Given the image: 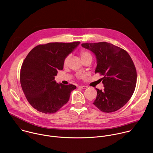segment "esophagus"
<instances>
[{
	"mask_svg": "<svg viewBox=\"0 0 153 153\" xmlns=\"http://www.w3.org/2000/svg\"><path fill=\"white\" fill-rule=\"evenodd\" d=\"M79 88H81V89H85L88 88V87L85 86H79Z\"/></svg>",
	"mask_w": 153,
	"mask_h": 153,
	"instance_id": "esophagus-1",
	"label": "esophagus"
}]
</instances>
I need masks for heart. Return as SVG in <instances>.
<instances>
[{
  "label": "heart",
  "mask_w": 153,
  "mask_h": 153,
  "mask_svg": "<svg viewBox=\"0 0 153 153\" xmlns=\"http://www.w3.org/2000/svg\"><path fill=\"white\" fill-rule=\"evenodd\" d=\"M80 57H81V59H82V61L84 60H86V59H92V54H91L90 52H89L87 50H82L80 51ZM69 59H70V56H67L65 58V59L64 60V66L67 65V64L68 62Z\"/></svg>",
  "instance_id": "1"
}]
</instances>
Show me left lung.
I'll return each mask as SVG.
<instances>
[{
    "label": "left lung",
    "instance_id": "obj_1",
    "mask_svg": "<svg viewBox=\"0 0 153 153\" xmlns=\"http://www.w3.org/2000/svg\"><path fill=\"white\" fill-rule=\"evenodd\" d=\"M82 46L95 55L97 65L94 73L101 79L103 91L96 88L97 96L93 104L103 112H112L123 107L135 89L137 71L128 53L106 42L84 43Z\"/></svg>",
    "mask_w": 153,
    "mask_h": 153
}]
</instances>
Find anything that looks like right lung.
I'll list each match as a JSON object with an SVG mask.
<instances>
[{"mask_svg":"<svg viewBox=\"0 0 153 153\" xmlns=\"http://www.w3.org/2000/svg\"><path fill=\"white\" fill-rule=\"evenodd\" d=\"M79 41L50 42L34 47L23 62L20 73L22 89L31 106L44 114L57 112L67 103L73 85L54 80L64 60L80 44Z\"/></svg>","mask_w":153,"mask_h":153,"instance_id":"obj_1","label":"right lung"}]
</instances>
